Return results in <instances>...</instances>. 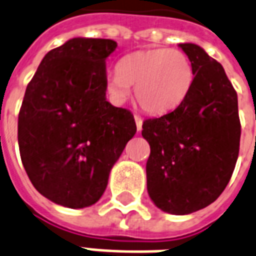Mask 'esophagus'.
<instances>
[{
  "mask_svg": "<svg viewBox=\"0 0 256 256\" xmlns=\"http://www.w3.org/2000/svg\"><path fill=\"white\" fill-rule=\"evenodd\" d=\"M134 122H136V128H138V132H140L142 128V118L138 114H134Z\"/></svg>",
  "mask_w": 256,
  "mask_h": 256,
  "instance_id": "obj_1",
  "label": "esophagus"
}]
</instances>
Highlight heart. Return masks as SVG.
Here are the masks:
<instances>
[{
  "instance_id": "obj_1",
  "label": "heart",
  "mask_w": 256,
  "mask_h": 256,
  "mask_svg": "<svg viewBox=\"0 0 256 256\" xmlns=\"http://www.w3.org/2000/svg\"><path fill=\"white\" fill-rule=\"evenodd\" d=\"M194 66L186 54L170 48H154L130 53L118 65V73L106 78V92L122 104L134 86V97L150 114L176 110L194 82Z\"/></svg>"
}]
</instances>
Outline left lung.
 Instances as JSON below:
<instances>
[{
	"label": "left lung",
	"instance_id": "8db88e82",
	"mask_svg": "<svg viewBox=\"0 0 256 256\" xmlns=\"http://www.w3.org/2000/svg\"><path fill=\"white\" fill-rule=\"evenodd\" d=\"M194 66V82L176 110L142 122L150 142L146 190L158 208L188 215L220 196L239 155L238 94L224 69L203 48L179 44Z\"/></svg>",
	"mask_w": 256,
	"mask_h": 256
}]
</instances>
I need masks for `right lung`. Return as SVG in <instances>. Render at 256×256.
<instances>
[{
  "instance_id": "add662e5",
  "label": "right lung",
  "mask_w": 256,
  "mask_h": 256,
  "mask_svg": "<svg viewBox=\"0 0 256 256\" xmlns=\"http://www.w3.org/2000/svg\"><path fill=\"white\" fill-rule=\"evenodd\" d=\"M114 40L74 37L48 52L28 84L18 146L32 184L68 208L98 202L126 142L134 114L106 101V60Z\"/></svg>"
}]
</instances>
